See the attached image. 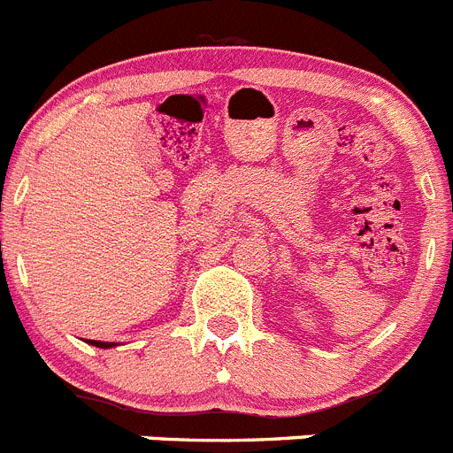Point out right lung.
I'll return each instance as SVG.
<instances>
[{
	"mask_svg": "<svg viewBox=\"0 0 453 453\" xmlns=\"http://www.w3.org/2000/svg\"><path fill=\"white\" fill-rule=\"evenodd\" d=\"M90 345H95V348L105 349V348H112V345H115V343H101V341H90Z\"/></svg>",
	"mask_w": 453,
	"mask_h": 453,
	"instance_id": "obj_1",
	"label": "right lung"
}]
</instances>
